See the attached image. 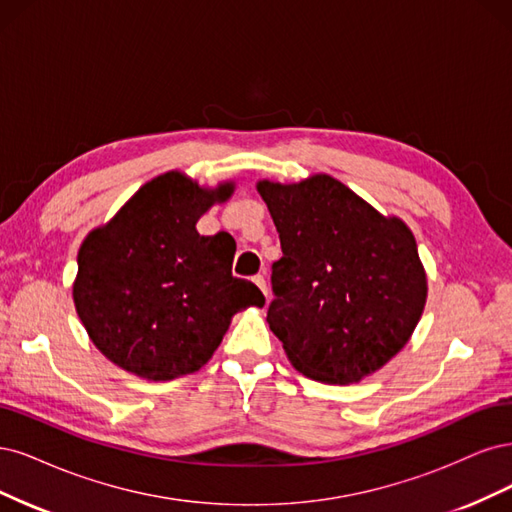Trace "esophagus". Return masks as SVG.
I'll return each instance as SVG.
<instances>
[{"mask_svg": "<svg viewBox=\"0 0 512 512\" xmlns=\"http://www.w3.org/2000/svg\"><path fill=\"white\" fill-rule=\"evenodd\" d=\"M253 283L261 289V293L266 295V300H268V298H270V289H268V283H266V276H263V274L253 276Z\"/></svg>", "mask_w": 512, "mask_h": 512, "instance_id": "obj_1", "label": "esophagus"}]
</instances>
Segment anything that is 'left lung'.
<instances>
[{
    "label": "left lung",
    "mask_w": 512,
    "mask_h": 512,
    "mask_svg": "<svg viewBox=\"0 0 512 512\" xmlns=\"http://www.w3.org/2000/svg\"><path fill=\"white\" fill-rule=\"evenodd\" d=\"M257 191L283 249L268 323L295 370L346 385L383 368L425 306L415 236L325 174L298 185L263 180Z\"/></svg>",
    "instance_id": "left-lung-1"
}]
</instances>
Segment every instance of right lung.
<instances>
[{
  "instance_id": "right-lung-1",
  "label": "right lung",
  "mask_w": 512,
  "mask_h": 512,
  "mask_svg": "<svg viewBox=\"0 0 512 512\" xmlns=\"http://www.w3.org/2000/svg\"><path fill=\"white\" fill-rule=\"evenodd\" d=\"M232 191L161 174L82 242L74 304L112 364L151 381L191 374L217 351L238 310L266 304L251 280L232 276V238L195 229Z\"/></svg>"
}]
</instances>
